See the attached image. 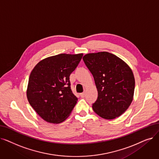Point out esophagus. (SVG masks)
I'll return each mask as SVG.
<instances>
[{
	"instance_id": "34e87169",
	"label": "esophagus",
	"mask_w": 159,
	"mask_h": 159,
	"mask_svg": "<svg viewBox=\"0 0 159 159\" xmlns=\"http://www.w3.org/2000/svg\"><path fill=\"white\" fill-rule=\"evenodd\" d=\"M80 95L81 98H84L85 93H80Z\"/></svg>"
}]
</instances>
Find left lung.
<instances>
[{
	"mask_svg": "<svg viewBox=\"0 0 159 159\" xmlns=\"http://www.w3.org/2000/svg\"><path fill=\"white\" fill-rule=\"evenodd\" d=\"M83 60L98 91V99L92 104L93 111L106 120L120 116L133 99L135 80L131 69L108 52L87 54Z\"/></svg>",
	"mask_w": 159,
	"mask_h": 159,
	"instance_id": "left-lung-1",
	"label": "left lung"
}]
</instances>
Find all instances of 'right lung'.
<instances>
[{
	"instance_id": "add662e5",
	"label": "right lung",
	"mask_w": 159,
	"mask_h": 159,
	"mask_svg": "<svg viewBox=\"0 0 159 159\" xmlns=\"http://www.w3.org/2000/svg\"><path fill=\"white\" fill-rule=\"evenodd\" d=\"M82 54H60L47 58L32 71L27 88L31 107L45 121L59 123L70 116L78 99L72 92L70 76Z\"/></svg>"
}]
</instances>
